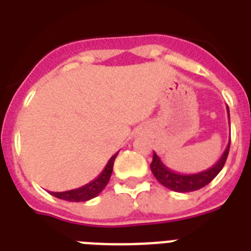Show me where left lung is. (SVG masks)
Segmentation results:
<instances>
[{"label": "left lung", "instance_id": "obj_1", "mask_svg": "<svg viewBox=\"0 0 251 251\" xmlns=\"http://www.w3.org/2000/svg\"><path fill=\"white\" fill-rule=\"evenodd\" d=\"M226 110H228V117H229V109L226 108ZM229 146L230 141L216 164L206 169V171L193 173V175H182V173H177V172L172 171V169H169V168L163 164L160 157L157 156L155 152H153L152 163H151L150 167H151V171H152L153 176L156 177L157 181L163 186L168 187L171 190L177 191V193H189V191L199 190V189L208 185L219 175V172L222 171L224 164H226L228 153H229Z\"/></svg>", "mask_w": 251, "mask_h": 251}]
</instances>
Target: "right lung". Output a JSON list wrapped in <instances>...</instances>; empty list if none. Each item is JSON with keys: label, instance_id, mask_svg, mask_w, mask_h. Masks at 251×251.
I'll return each mask as SVG.
<instances>
[{"label": "right lung", "instance_id": "obj_1", "mask_svg": "<svg viewBox=\"0 0 251 251\" xmlns=\"http://www.w3.org/2000/svg\"><path fill=\"white\" fill-rule=\"evenodd\" d=\"M118 152L114 153L113 156L110 157L108 164L105 165L104 171L100 173V175L91 181L87 185L82 187H78V189H74V190H68V191H61V193H54L52 191L50 194L53 197H56L58 199H64V201H69V202H86V201H90V199L95 198L96 195H99L102 191V189L106 186V183L109 182L110 176H112V171H113V164L116 157H117Z\"/></svg>", "mask_w": 251, "mask_h": 251}]
</instances>
